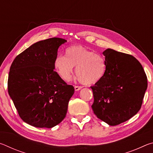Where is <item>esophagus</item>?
Wrapping results in <instances>:
<instances>
[{"label": "esophagus", "mask_w": 153, "mask_h": 153, "mask_svg": "<svg viewBox=\"0 0 153 153\" xmlns=\"http://www.w3.org/2000/svg\"><path fill=\"white\" fill-rule=\"evenodd\" d=\"M74 88H75V90H76V91H77V90H80L81 88H82V86H75Z\"/></svg>", "instance_id": "obj_1"}]
</instances>
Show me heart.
<instances>
[{
	"mask_svg": "<svg viewBox=\"0 0 153 153\" xmlns=\"http://www.w3.org/2000/svg\"><path fill=\"white\" fill-rule=\"evenodd\" d=\"M76 67V76L78 81L84 85H94L104 77L106 62L102 56L81 46H69L65 50V56H56L54 67L64 81L71 79Z\"/></svg>",
	"mask_w": 153,
	"mask_h": 153,
	"instance_id": "obj_1",
	"label": "heart"
}]
</instances>
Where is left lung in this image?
I'll use <instances>...</instances> for the list:
<instances>
[{"mask_svg":"<svg viewBox=\"0 0 153 153\" xmlns=\"http://www.w3.org/2000/svg\"><path fill=\"white\" fill-rule=\"evenodd\" d=\"M104 77L91 86L97 117L109 126L128 121L138 112L147 88V77L132 55L108 48Z\"/></svg>","mask_w":153,"mask_h":153,"instance_id":"left-lung-1","label":"left lung"}]
</instances>
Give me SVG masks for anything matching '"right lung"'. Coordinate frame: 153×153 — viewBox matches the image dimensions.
<instances>
[{"label":"right lung","mask_w":153,"mask_h":153,"mask_svg":"<svg viewBox=\"0 0 153 153\" xmlns=\"http://www.w3.org/2000/svg\"><path fill=\"white\" fill-rule=\"evenodd\" d=\"M65 42L60 38L39 41L17 55L10 67L9 94L29 125L51 128L65 117L74 87L54 70L58 48Z\"/></svg>","instance_id":"1"}]
</instances>
